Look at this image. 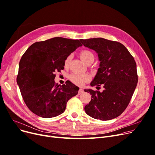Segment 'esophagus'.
<instances>
[{
	"label": "esophagus",
	"mask_w": 155,
	"mask_h": 155,
	"mask_svg": "<svg viewBox=\"0 0 155 155\" xmlns=\"http://www.w3.org/2000/svg\"><path fill=\"white\" fill-rule=\"evenodd\" d=\"M83 92H84V89H82V88H80V89H79V91H78V94H82V93H83Z\"/></svg>",
	"instance_id": "1"
}]
</instances>
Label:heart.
Returning a JSON list of instances; mask_svg holds the SVG:
<instances>
[{
  "instance_id": "b5f03b06",
  "label": "heart",
  "mask_w": 155,
  "mask_h": 155,
  "mask_svg": "<svg viewBox=\"0 0 155 155\" xmlns=\"http://www.w3.org/2000/svg\"><path fill=\"white\" fill-rule=\"evenodd\" d=\"M80 57L82 61L85 63L91 61V60H93L94 61V56L93 54V53L91 51L87 50V49L83 50L80 52ZM70 61V56H69L64 60V66L66 67L68 65ZM69 78L73 83L78 85H83L85 82H88L91 78L89 75L86 73H83V74L72 73L71 75H70Z\"/></svg>"
}]
</instances>
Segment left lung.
I'll return each mask as SVG.
<instances>
[{
    "label": "left lung",
    "instance_id": "8db88e82",
    "mask_svg": "<svg viewBox=\"0 0 155 155\" xmlns=\"http://www.w3.org/2000/svg\"><path fill=\"white\" fill-rule=\"evenodd\" d=\"M86 48L95 51L100 61L92 87H104L103 92L85 89L91 100L85 106L90 117L110 120L122 114L129 105L138 82L135 60L125 47L120 42L103 38L80 39Z\"/></svg>",
    "mask_w": 155,
    "mask_h": 155
}]
</instances>
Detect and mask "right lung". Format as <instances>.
Masks as SVG:
<instances>
[{
    "mask_svg": "<svg viewBox=\"0 0 155 155\" xmlns=\"http://www.w3.org/2000/svg\"><path fill=\"white\" fill-rule=\"evenodd\" d=\"M82 45L78 40L54 37L30 45L19 63L16 81L26 105L42 118L63 113L79 88L70 82L58 85L56 71L64 69L65 59Z\"/></svg>",
    "mask_w": 155,
    "mask_h": 155,
    "instance_id": "obj_1",
    "label": "right lung"
}]
</instances>
